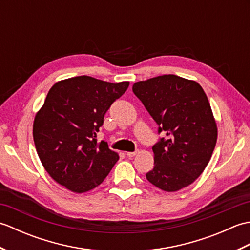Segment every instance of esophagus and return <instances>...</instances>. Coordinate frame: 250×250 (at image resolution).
<instances>
[{
    "label": "esophagus",
    "mask_w": 250,
    "mask_h": 250,
    "mask_svg": "<svg viewBox=\"0 0 250 250\" xmlns=\"http://www.w3.org/2000/svg\"><path fill=\"white\" fill-rule=\"evenodd\" d=\"M136 153H137V151H128V152H125V155L128 157H134Z\"/></svg>",
    "instance_id": "1"
}]
</instances>
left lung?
I'll return each instance as SVG.
<instances>
[{"mask_svg": "<svg viewBox=\"0 0 250 250\" xmlns=\"http://www.w3.org/2000/svg\"><path fill=\"white\" fill-rule=\"evenodd\" d=\"M166 133L152 146L155 166L148 182L167 192L192 184L203 173L217 142V125L204 90L176 75L157 76L132 87Z\"/></svg>", "mask_w": 250, "mask_h": 250, "instance_id": "obj_1", "label": "left lung"}]
</instances>
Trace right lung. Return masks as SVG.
<instances>
[{"label":"right lung","mask_w":250,"mask_h":250,"mask_svg":"<svg viewBox=\"0 0 250 250\" xmlns=\"http://www.w3.org/2000/svg\"><path fill=\"white\" fill-rule=\"evenodd\" d=\"M129 83L83 75L50 88L35 115L33 139L42 164L58 184L83 193L103 183L119 156L95 137L106 111Z\"/></svg>","instance_id":"1"}]
</instances>
